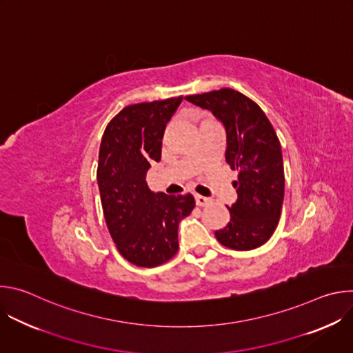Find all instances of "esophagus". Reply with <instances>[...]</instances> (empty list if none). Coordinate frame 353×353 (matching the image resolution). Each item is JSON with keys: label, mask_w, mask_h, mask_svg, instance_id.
I'll return each mask as SVG.
<instances>
[{"label": "esophagus", "mask_w": 353, "mask_h": 353, "mask_svg": "<svg viewBox=\"0 0 353 353\" xmlns=\"http://www.w3.org/2000/svg\"><path fill=\"white\" fill-rule=\"evenodd\" d=\"M211 203V199L210 198H207V196H203V195H195V204L198 205V207H205V205H208Z\"/></svg>", "instance_id": "obj_1"}]
</instances>
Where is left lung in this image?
<instances>
[{"label":"left lung","instance_id":"1","mask_svg":"<svg viewBox=\"0 0 353 353\" xmlns=\"http://www.w3.org/2000/svg\"><path fill=\"white\" fill-rule=\"evenodd\" d=\"M188 102L211 110L226 128V162L237 170V201L228 207L229 223L215 232L232 250H254L275 232L283 203L285 174L281 142L261 108L245 94L222 88L185 96Z\"/></svg>","mask_w":353,"mask_h":353}]
</instances>
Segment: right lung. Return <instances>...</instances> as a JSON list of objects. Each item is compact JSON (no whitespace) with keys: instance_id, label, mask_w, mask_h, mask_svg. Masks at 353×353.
Returning a JSON list of instances; mask_svg holds the SVG:
<instances>
[{"instance_id":"add662e5","label":"right lung","mask_w":353,"mask_h":353,"mask_svg":"<svg viewBox=\"0 0 353 353\" xmlns=\"http://www.w3.org/2000/svg\"><path fill=\"white\" fill-rule=\"evenodd\" d=\"M183 96L124 108L108 124L99 150L97 184L103 215L119 253L137 267L168 263L179 250L177 229L194 196L152 192L146 172L161 161L168 121Z\"/></svg>"}]
</instances>
